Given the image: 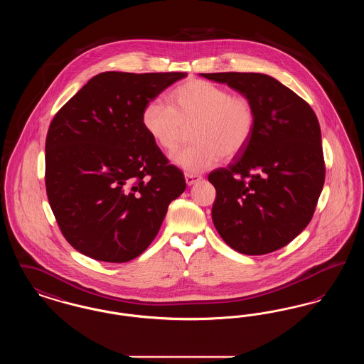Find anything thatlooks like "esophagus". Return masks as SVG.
Here are the masks:
<instances>
[{"instance_id":"obj_1","label":"esophagus","mask_w":364,"mask_h":364,"mask_svg":"<svg viewBox=\"0 0 364 364\" xmlns=\"http://www.w3.org/2000/svg\"><path fill=\"white\" fill-rule=\"evenodd\" d=\"M199 180H202V176H200V174L186 173V183H187L188 186L195 184V183L199 181Z\"/></svg>"}]
</instances>
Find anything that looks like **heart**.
Returning a JSON list of instances; mask_svg holds the SVG:
<instances>
[{"label": "heart", "mask_w": 364, "mask_h": 364, "mask_svg": "<svg viewBox=\"0 0 364 364\" xmlns=\"http://www.w3.org/2000/svg\"><path fill=\"white\" fill-rule=\"evenodd\" d=\"M169 105L151 100L143 106L141 125L156 146L173 153L190 128L193 141L173 156L188 172H202L237 156L252 138L257 109L244 94H230L225 87L203 79H190L174 87Z\"/></svg>", "instance_id": "obj_1"}]
</instances>
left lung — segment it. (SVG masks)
Listing matches in <instances>:
<instances>
[{"instance_id":"obj_1","label":"left lung","mask_w":364,"mask_h":364,"mask_svg":"<svg viewBox=\"0 0 364 364\" xmlns=\"http://www.w3.org/2000/svg\"><path fill=\"white\" fill-rule=\"evenodd\" d=\"M250 97L257 109L252 138L233 161L208 174L217 191L213 223L245 255H264L309 225L325 183L318 119L303 98L274 77L252 72L200 73Z\"/></svg>"}]
</instances>
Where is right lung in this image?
I'll return each instance as SVG.
<instances>
[{
  "mask_svg": "<svg viewBox=\"0 0 364 364\" xmlns=\"http://www.w3.org/2000/svg\"><path fill=\"white\" fill-rule=\"evenodd\" d=\"M186 72H102L54 116L45 156L46 193L70 245L92 259H135L186 190L141 125V110Z\"/></svg>",
  "mask_w": 364,
  "mask_h": 364,
  "instance_id": "right-lung-1",
  "label": "right lung"
}]
</instances>
